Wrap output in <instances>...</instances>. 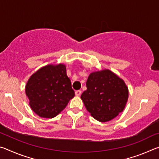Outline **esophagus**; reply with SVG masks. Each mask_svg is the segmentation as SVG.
I'll use <instances>...</instances> for the list:
<instances>
[{"mask_svg":"<svg viewBox=\"0 0 159 159\" xmlns=\"http://www.w3.org/2000/svg\"><path fill=\"white\" fill-rule=\"evenodd\" d=\"M81 90H76V92H75V95H76V96H80V95H81Z\"/></svg>","mask_w":159,"mask_h":159,"instance_id":"34e87169","label":"esophagus"}]
</instances>
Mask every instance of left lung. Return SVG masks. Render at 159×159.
Returning a JSON list of instances; mask_svg holds the SVG:
<instances>
[{
  "instance_id": "1",
  "label": "left lung",
  "mask_w": 159,
  "mask_h": 159,
  "mask_svg": "<svg viewBox=\"0 0 159 159\" xmlns=\"http://www.w3.org/2000/svg\"><path fill=\"white\" fill-rule=\"evenodd\" d=\"M86 87L80 98L88 111L98 121H109L124 110L128 88L124 80L111 70L92 72Z\"/></svg>"
}]
</instances>
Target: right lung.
I'll return each instance as SVG.
<instances>
[{"label":"right lung","mask_w":159,"mask_h":159,"mask_svg":"<svg viewBox=\"0 0 159 159\" xmlns=\"http://www.w3.org/2000/svg\"><path fill=\"white\" fill-rule=\"evenodd\" d=\"M25 93L31 109L40 117L49 118L60 114L75 95L64 64L39 69L29 79Z\"/></svg>","instance_id":"obj_1"}]
</instances>
